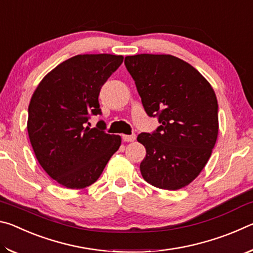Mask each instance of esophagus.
I'll return each mask as SVG.
<instances>
[{
  "mask_svg": "<svg viewBox=\"0 0 253 253\" xmlns=\"http://www.w3.org/2000/svg\"><path fill=\"white\" fill-rule=\"evenodd\" d=\"M136 139V135L135 134H131V135H123V140L124 142H134V140Z\"/></svg>",
  "mask_w": 253,
  "mask_h": 253,
  "instance_id": "esophagus-1",
  "label": "esophagus"
}]
</instances>
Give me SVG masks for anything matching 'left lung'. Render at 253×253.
<instances>
[{"mask_svg":"<svg viewBox=\"0 0 253 253\" xmlns=\"http://www.w3.org/2000/svg\"><path fill=\"white\" fill-rule=\"evenodd\" d=\"M144 109L161 124L137 140L146 148L140 163L145 181L163 190H178L204 169L219 132L216 96L200 72L170 54L125 58Z\"/></svg>","mask_w":253,"mask_h":253,"instance_id":"8db88e82","label":"left lung"}]
</instances>
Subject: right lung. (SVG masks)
Returning <instances> with one entry per match:
<instances>
[{
    "mask_svg": "<svg viewBox=\"0 0 253 253\" xmlns=\"http://www.w3.org/2000/svg\"><path fill=\"white\" fill-rule=\"evenodd\" d=\"M123 55L79 54L50 71L29 105L28 132L38 162L50 177L68 188L95 183L121 146V136L105 131L102 121L89 126L91 115H101L98 97Z\"/></svg>",
    "mask_w": 253,
    "mask_h": 253,
    "instance_id": "1",
    "label": "right lung"
}]
</instances>
